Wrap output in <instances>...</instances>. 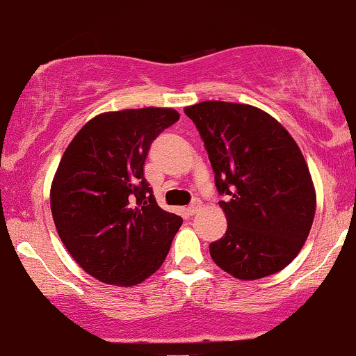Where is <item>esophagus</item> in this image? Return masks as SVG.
Returning <instances> with one entry per match:
<instances>
[{"label": "esophagus", "instance_id": "obj_1", "mask_svg": "<svg viewBox=\"0 0 356 356\" xmlns=\"http://www.w3.org/2000/svg\"><path fill=\"white\" fill-rule=\"evenodd\" d=\"M198 209H200V200H193L192 204L188 205V209H186V210H188L190 216H193V213H197Z\"/></svg>", "mask_w": 356, "mask_h": 356}]
</instances>
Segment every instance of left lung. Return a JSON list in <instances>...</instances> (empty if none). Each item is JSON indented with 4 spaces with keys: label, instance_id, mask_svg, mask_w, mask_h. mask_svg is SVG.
I'll return each mask as SVG.
<instances>
[{
    "label": "left lung",
    "instance_id": "1",
    "mask_svg": "<svg viewBox=\"0 0 356 356\" xmlns=\"http://www.w3.org/2000/svg\"><path fill=\"white\" fill-rule=\"evenodd\" d=\"M216 173L227 231L210 256L239 280L284 270L304 246L316 212V192L299 146L263 110L229 102L185 108Z\"/></svg>",
    "mask_w": 356,
    "mask_h": 356
}]
</instances>
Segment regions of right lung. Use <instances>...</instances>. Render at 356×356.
Segmentation results:
<instances>
[{"label": "right lung", "mask_w": 356, "mask_h": 356, "mask_svg": "<svg viewBox=\"0 0 356 356\" xmlns=\"http://www.w3.org/2000/svg\"><path fill=\"white\" fill-rule=\"evenodd\" d=\"M178 118L154 106L102 113L64 151L52 217L76 263L103 284L132 286L151 277L183 222L159 207L144 178L152 140Z\"/></svg>", "instance_id": "1"}]
</instances>
